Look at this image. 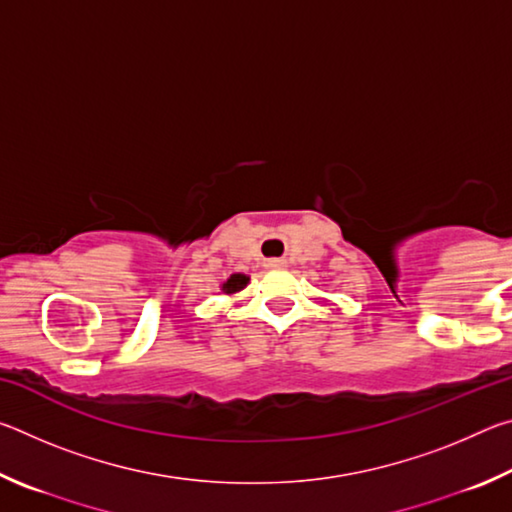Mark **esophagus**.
<instances>
[{
	"instance_id": "1",
	"label": "esophagus",
	"mask_w": 512,
	"mask_h": 512,
	"mask_svg": "<svg viewBox=\"0 0 512 512\" xmlns=\"http://www.w3.org/2000/svg\"><path fill=\"white\" fill-rule=\"evenodd\" d=\"M266 266L268 268H280V266H284V262H282V259H266Z\"/></svg>"
}]
</instances>
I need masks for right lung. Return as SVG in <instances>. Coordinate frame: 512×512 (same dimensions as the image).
<instances>
[{"label":"right lung","mask_w":512,"mask_h":512,"mask_svg":"<svg viewBox=\"0 0 512 512\" xmlns=\"http://www.w3.org/2000/svg\"><path fill=\"white\" fill-rule=\"evenodd\" d=\"M246 282H248L246 275H241V273L230 275V280L223 284V293H237L246 287Z\"/></svg>","instance_id":"right-lung-1"}]
</instances>
